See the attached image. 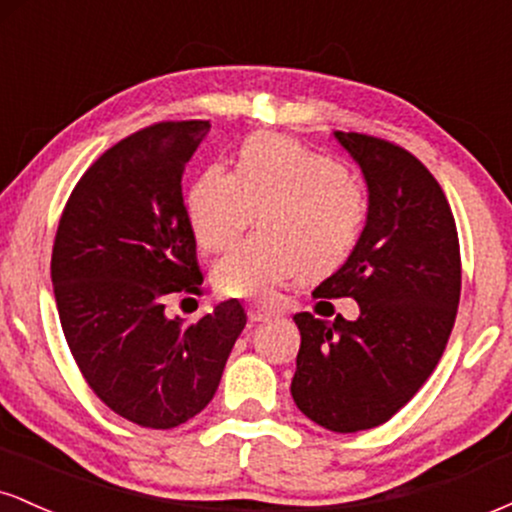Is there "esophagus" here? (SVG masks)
<instances>
[{"label":"esophagus","instance_id":"1","mask_svg":"<svg viewBox=\"0 0 512 512\" xmlns=\"http://www.w3.org/2000/svg\"><path fill=\"white\" fill-rule=\"evenodd\" d=\"M272 310L267 308H260V305H252V308H248V320L252 322V325H257V322H267L272 320Z\"/></svg>","mask_w":512,"mask_h":512}]
</instances>
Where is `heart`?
<instances>
[{
    "label": "heart",
    "mask_w": 512,
    "mask_h": 512,
    "mask_svg": "<svg viewBox=\"0 0 512 512\" xmlns=\"http://www.w3.org/2000/svg\"><path fill=\"white\" fill-rule=\"evenodd\" d=\"M195 240L223 252L260 211L264 236L216 264L223 296L267 298L305 276L322 279L349 260L368 216L363 185L332 158L279 134H255L240 144L233 173L204 170L185 199Z\"/></svg>",
    "instance_id": "obj_1"
}]
</instances>
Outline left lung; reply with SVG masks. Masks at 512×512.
I'll return each instance as SVG.
<instances>
[{
  "label": "left lung",
  "mask_w": 512,
  "mask_h": 512,
  "mask_svg": "<svg viewBox=\"0 0 512 512\" xmlns=\"http://www.w3.org/2000/svg\"><path fill=\"white\" fill-rule=\"evenodd\" d=\"M334 139L361 168L368 216L349 260L313 296H351L358 317L293 315L301 349L291 395L317 426L356 433L392 419L438 366L460 303V243L419 158L368 134Z\"/></svg>",
  "instance_id": "1"
}]
</instances>
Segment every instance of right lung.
<instances>
[{
    "label": "right lung",
    "instance_id": "obj_1",
    "mask_svg": "<svg viewBox=\"0 0 512 512\" xmlns=\"http://www.w3.org/2000/svg\"><path fill=\"white\" fill-rule=\"evenodd\" d=\"M207 120L161 122L86 170L62 211L52 286L62 332L91 390L144 428H175L214 397L248 315L236 298L185 325L166 296L197 291L182 173Z\"/></svg>",
    "mask_w": 512,
    "mask_h": 512
}]
</instances>
